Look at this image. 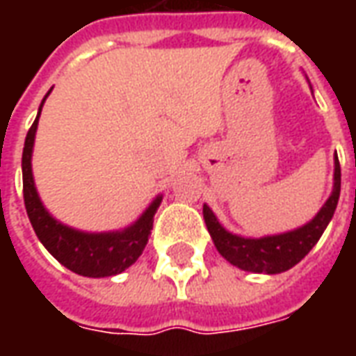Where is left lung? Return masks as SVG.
Returning a JSON list of instances; mask_svg holds the SVG:
<instances>
[{"mask_svg": "<svg viewBox=\"0 0 356 356\" xmlns=\"http://www.w3.org/2000/svg\"><path fill=\"white\" fill-rule=\"evenodd\" d=\"M341 191V170L337 154L334 156V186L328 200L318 209V213L298 229L280 234H268L261 238L252 236H240L234 232L227 231L219 223L216 213L211 211L208 204H204V221L211 234L217 252L223 255L227 261L234 267L248 270V273H263V275H278L298 265L305 257L313 246L318 242L324 229L334 217L337 200Z\"/></svg>", "mask_w": 356, "mask_h": 356, "instance_id": "8db88e82", "label": "left lung"}]
</instances>
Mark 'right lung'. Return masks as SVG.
Listing matches in <instances>:
<instances>
[{"label":"right lung","instance_id":"add662e5","mask_svg":"<svg viewBox=\"0 0 356 356\" xmlns=\"http://www.w3.org/2000/svg\"><path fill=\"white\" fill-rule=\"evenodd\" d=\"M49 93L43 97L34 124L28 129L24 150H22V193H24L28 219L45 250L72 273L89 278L120 275L139 259V255L147 246L154 213L162 204V194H158L131 225L120 231H78L51 216L38 194L34 173H32V152H34L38 122H40L43 102Z\"/></svg>","mask_w":356,"mask_h":356}]
</instances>
